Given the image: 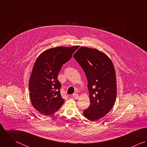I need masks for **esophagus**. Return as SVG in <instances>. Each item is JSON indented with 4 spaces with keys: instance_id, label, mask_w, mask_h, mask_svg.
Listing matches in <instances>:
<instances>
[{
    "instance_id": "1",
    "label": "esophagus",
    "mask_w": 147,
    "mask_h": 147,
    "mask_svg": "<svg viewBox=\"0 0 147 147\" xmlns=\"http://www.w3.org/2000/svg\"><path fill=\"white\" fill-rule=\"evenodd\" d=\"M73 96L74 98H76V99H77L78 97H79V95L78 94H73Z\"/></svg>"
}]
</instances>
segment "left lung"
<instances>
[{"label":"left lung","instance_id":"1","mask_svg":"<svg viewBox=\"0 0 147 147\" xmlns=\"http://www.w3.org/2000/svg\"><path fill=\"white\" fill-rule=\"evenodd\" d=\"M73 57L85 73L90 105L84 115L91 121L106 115L113 108L117 96L115 70L113 62L96 49L81 47Z\"/></svg>","mask_w":147,"mask_h":147}]
</instances>
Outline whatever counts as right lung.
I'll return each mask as SVG.
<instances>
[{
  "label": "right lung",
  "instance_id": "1",
  "mask_svg": "<svg viewBox=\"0 0 147 147\" xmlns=\"http://www.w3.org/2000/svg\"><path fill=\"white\" fill-rule=\"evenodd\" d=\"M78 46L58 47L43 52L36 60L29 82L30 98L34 108L44 115L58 111L65 100L57 80L62 65L71 58Z\"/></svg>",
  "mask_w": 147,
  "mask_h": 147
}]
</instances>
